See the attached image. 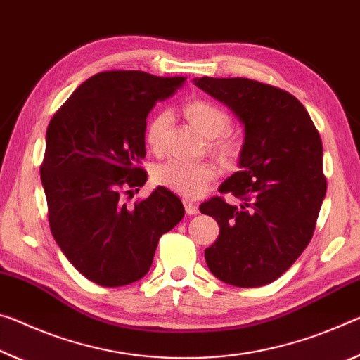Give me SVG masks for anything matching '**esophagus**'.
Segmentation results:
<instances>
[{
	"mask_svg": "<svg viewBox=\"0 0 360 360\" xmlns=\"http://www.w3.org/2000/svg\"><path fill=\"white\" fill-rule=\"evenodd\" d=\"M184 208H186V213H187V214H197V213H198L197 203H193V202L184 200Z\"/></svg>",
	"mask_w": 360,
	"mask_h": 360,
	"instance_id": "esophagus-1",
	"label": "esophagus"
}]
</instances>
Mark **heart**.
I'll use <instances>...</instances> for the list:
<instances>
[{
    "label": "heart",
    "instance_id": "heart-1",
    "mask_svg": "<svg viewBox=\"0 0 360 360\" xmlns=\"http://www.w3.org/2000/svg\"><path fill=\"white\" fill-rule=\"evenodd\" d=\"M184 117L193 128L200 131L205 138L213 139V147L224 157H236L240 152L238 142L226 134L231 117L224 108L208 99H192L186 102ZM169 112L162 110L153 115L146 128V142L152 152H162L165 144V131L169 123ZM219 174L218 165L213 162H184L168 160L160 163L152 173L153 184L165 187L186 198H197L208 189V186Z\"/></svg>",
    "mask_w": 360,
    "mask_h": 360
}]
</instances>
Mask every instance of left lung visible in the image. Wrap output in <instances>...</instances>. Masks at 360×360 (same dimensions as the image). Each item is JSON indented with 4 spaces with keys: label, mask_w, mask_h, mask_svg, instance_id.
I'll return each mask as SVG.
<instances>
[{
    "label": "left lung",
    "mask_w": 360,
    "mask_h": 360,
    "mask_svg": "<svg viewBox=\"0 0 360 360\" xmlns=\"http://www.w3.org/2000/svg\"><path fill=\"white\" fill-rule=\"evenodd\" d=\"M193 82L229 105L245 127L242 169L219 187L242 205L222 197L200 205L219 224L205 259L222 282L262 287L281 277L312 238L327 192L321 136L304 105L281 88L250 78Z\"/></svg>",
    "instance_id": "obj_1"
}]
</instances>
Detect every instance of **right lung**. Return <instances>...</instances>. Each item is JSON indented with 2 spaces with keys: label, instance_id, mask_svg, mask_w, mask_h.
I'll return each mask as SVG.
<instances>
[{
  "label": "right lung",
  "instance_id": "1",
  "mask_svg": "<svg viewBox=\"0 0 360 360\" xmlns=\"http://www.w3.org/2000/svg\"><path fill=\"white\" fill-rule=\"evenodd\" d=\"M186 77L141 70L96 73L51 118L39 173L54 240L78 272L102 287H123L149 272L160 237L184 216L173 192L146 200L124 195L146 184L147 115Z\"/></svg>",
  "mask_w": 360,
  "mask_h": 360
}]
</instances>
